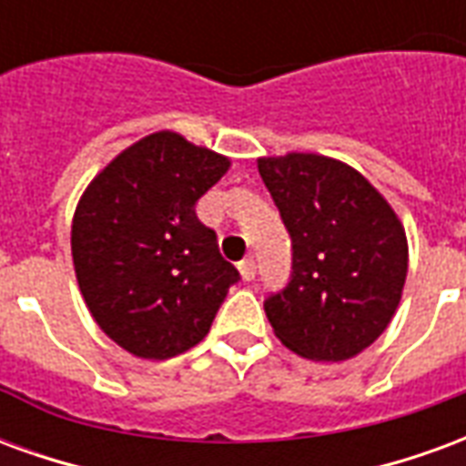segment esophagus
<instances>
[{
  "mask_svg": "<svg viewBox=\"0 0 466 466\" xmlns=\"http://www.w3.org/2000/svg\"><path fill=\"white\" fill-rule=\"evenodd\" d=\"M239 272H242L247 282H252L254 277H257V262H254V257H247V259L239 262Z\"/></svg>",
  "mask_w": 466,
  "mask_h": 466,
  "instance_id": "obj_1",
  "label": "esophagus"
}]
</instances>
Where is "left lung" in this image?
<instances>
[{
  "mask_svg": "<svg viewBox=\"0 0 466 466\" xmlns=\"http://www.w3.org/2000/svg\"><path fill=\"white\" fill-rule=\"evenodd\" d=\"M257 164L292 237V274L264 299L267 319L284 347L307 360H350L400 307L404 227L350 164L299 152Z\"/></svg>",
  "mask_w": 466,
  "mask_h": 466,
  "instance_id": "left-lung-1",
  "label": "left lung"
}]
</instances>
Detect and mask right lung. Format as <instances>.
Here are the masks:
<instances>
[{
  "label": "right lung",
  "instance_id": "right-lung-1",
  "mask_svg": "<svg viewBox=\"0 0 466 466\" xmlns=\"http://www.w3.org/2000/svg\"><path fill=\"white\" fill-rule=\"evenodd\" d=\"M227 169L222 154L157 132L106 164L76 204V282L102 332L134 357L192 350L239 282L194 212Z\"/></svg>",
  "mask_w": 466,
  "mask_h": 466
}]
</instances>
